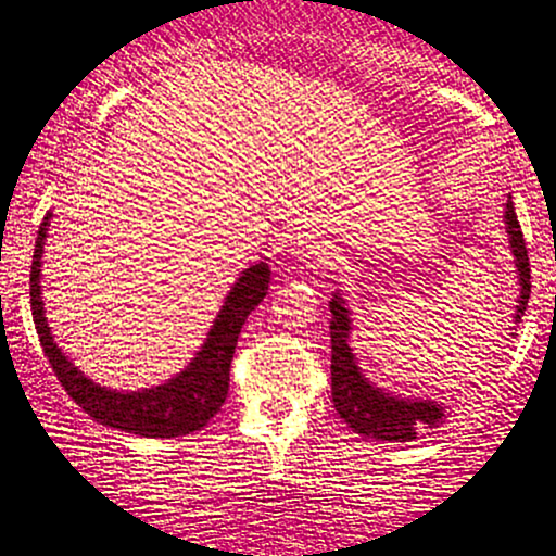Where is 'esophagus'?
<instances>
[{
  "instance_id": "34e87169",
  "label": "esophagus",
  "mask_w": 556,
  "mask_h": 556,
  "mask_svg": "<svg viewBox=\"0 0 556 556\" xmlns=\"http://www.w3.org/2000/svg\"><path fill=\"white\" fill-rule=\"evenodd\" d=\"M292 256L298 258L302 264H311V266H318L328 258V249L326 243L320 241V238H315L311 233H302L292 241Z\"/></svg>"
}]
</instances>
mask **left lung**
Segmentation results:
<instances>
[{"label": "left lung", "mask_w": 556, "mask_h": 556, "mask_svg": "<svg viewBox=\"0 0 556 556\" xmlns=\"http://www.w3.org/2000/svg\"><path fill=\"white\" fill-rule=\"evenodd\" d=\"M505 223H508L510 249L516 256L518 279H521V300H518L516 323L521 320L526 302L531 294V266L529 251H526L521 223L516 217L510 197L505 202ZM330 315V397L336 410L356 433L371 435L379 441H413L424 428H435L441 424V410L433 403H410V400L392 397L390 392H379L367 382L356 367L354 354L349 349V311L341 305V298L328 302Z\"/></svg>", "instance_id": "obj_1"}]
</instances>
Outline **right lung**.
I'll use <instances>...</instances> for the list:
<instances>
[{"instance_id":"right-lung-1","label":"right lung","mask_w":556,"mask_h":556,"mask_svg":"<svg viewBox=\"0 0 556 556\" xmlns=\"http://www.w3.org/2000/svg\"><path fill=\"white\" fill-rule=\"evenodd\" d=\"M46 230L48 215L40 223L38 241H35L30 307L40 346H43L48 364L59 377L61 388L94 420L110 428H121V431L146 435V439H174V435H187L205 428L207 420L220 410V405L228 397L230 362H233L238 336H241V328L251 311L266 298L269 266L262 262L243 271V277L230 290L226 305L217 315L207 343L179 377L161 384V388L143 392H112L84 377L53 343L51 328L43 318V302H40V256H43Z\"/></svg>"}]
</instances>
